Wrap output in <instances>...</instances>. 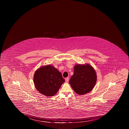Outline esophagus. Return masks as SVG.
Listing matches in <instances>:
<instances>
[{"mask_svg": "<svg viewBox=\"0 0 129 129\" xmlns=\"http://www.w3.org/2000/svg\"><path fill=\"white\" fill-rule=\"evenodd\" d=\"M69 79L68 77H67V78H66L65 79V81L66 82H68V81H69Z\"/></svg>", "mask_w": 129, "mask_h": 129, "instance_id": "1", "label": "esophagus"}]
</instances>
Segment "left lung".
Wrapping results in <instances>:
<instances>
[{"mask_svg":"<svg viewBox=\"0 0 129 129\" xmlns=\"http://www.w3.org/2000/svg\"><path fill=\"white\" fill-rule=\"evenodd\" d=\"M97 81V74L89 64L74 66V74L69 84L74 91L80 95L86 94L93 89Z\"/></svg>","mask_w":129,"mask_h":129,"instance_id":"left-lung-1","label":"left lung"}]
</instances>
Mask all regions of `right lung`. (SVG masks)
I'll use <instances>...</instances> for the list:
<instances>
[{
  "instance_id": "1",
  "label": "right lung",
  "mask_w": 129,
  "mask_h": 129,
  "mask_svg": "<svg viewBox=\"0 0 129 129\" xmlns=\"http://www.w3.org/2000/svg\"><path fill=\"white\" fill-rule=\"evenodd\" d=\"M64 82L61 73L50 65L40 67L34 74L36 88L47 97L55 95Z\"/></svg>"
}]
</instances>
